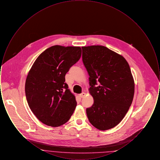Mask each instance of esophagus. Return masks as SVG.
Instances as JSON below:
<instances>
[{
    "label": "esophagus",
    "mask_w": 160,
    "mask_h": 160,
    "mask_svg": "<svg viewBox=\"0 0 160 160\" xmlns=\"http://www.w3.org/2000/svg\"><path fill=\"white\" fill-rule=\"evenodd\" d=\"M85 95H86V93L84 92H82L81 94H80V98H83L85 96Z\"/></svg>",
    "instance_id": "esophagus-1"
}]
</instances>
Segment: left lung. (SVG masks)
<instances>
[{
	"label": "left lung",
	"mask_w": 160,
	"mask_h": 160,
	"mask_svg": "<svg viewBox=\"0 0 160 160\" xmlns=\"http://www.w3.org/2000/svg\"><path fill=\"white\" fill-rule=\"evenodd\" d=\"M82 61L89 76L93 104L86 108L92 125L99 130L116 126L129 110L134 82L125 59L102 46L82 47Z\"/></svg>",
	"instance_id": "1"
}]
</instances>
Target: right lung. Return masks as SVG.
Returning a JSON list of instances; mask_svg holds the SVG:
<instances>
[{"label":"right lung","mask_w":160,"mask_h":160,"mask_svg":"<svg viewBox=\"0 0 160 160\" xmlns=\"http://www.w3.org/2000/svg\"><path fill=\"white\" fill-rule=\"evenodd\" d=\"M81 54L80 47L52 46L38 56L29 72L26 99L33 113L47 125L59 127L74 113L76 100L65 83V74Z\"/></svg>","instance_id":"right-lung-1"}]
</instances>
